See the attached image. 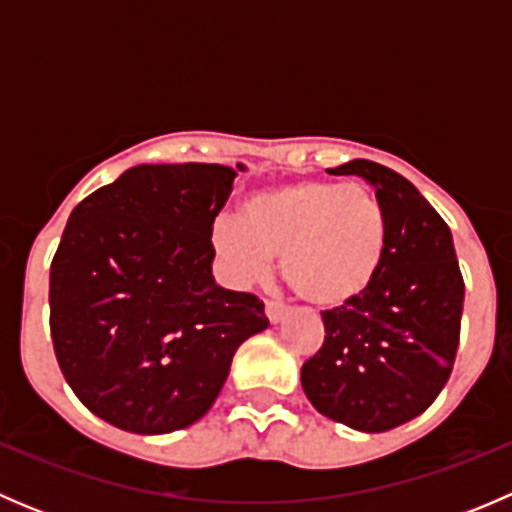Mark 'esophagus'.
Returning <instances> with one entry per match:
<instances>
[{"mask_svg": "<svg viewBox=\"0 0 512 512\" xmlns=\"http://www.w3.org/2000/svg\"><path fill=\"white\" fill-rule=\"evenodd\" d=\"M287 312H289V309L285 307V304H280V302H267V307H265L267 319H270L272 324H280L282 319L287 317Z\"/></svg>", "mask_w": 512, "mask_h": 512, "instance_id": "34e87169", "label": "esophagus"}]
</instances>
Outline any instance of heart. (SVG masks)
Returning a JSON list of instances; mask_svg holds the SVG:
<instances>
[{
    "label": "heart",
    "mask_w": 512,
    "mask_h": 512,
    "mask_svg": "<svg viewBox=\"0 0 512 512\" xmlns=\"http://www.w3.org/2000/svg\"><path fill=\"white\" fill-rule=\"evenodd\" d=\"M215 257L232 285H255L280 255L282 277L322 309L352 304L379 277L389 215L374 190L337 180H289L242 200V218H218Z\"/></svg>",
    "instance_id": "heart-1"
}]
</instances>
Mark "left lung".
I'll return each mask as SVG.
<instances>
[{
    "mask_svg": "<svg viewBox=\"0 0 512 512\" xmlns=\"http://www.w3.org/2000/svg\"><path fill=\"white\" fill-rule=\"evenodd\" d=\"M332 175H356L389 215V247L374 285L324 312V347L302 366L314 409L354 431L381 433L421 416L451 376L461 337L463 287L441 215L396 170L356 158Z\"/></svg>",
    "mask_w": 512,
    "mask_h": 512,
    "instance_id": "8db88e82",
    "label": "left lung"
}]
</instances>
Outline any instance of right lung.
Masks as SVG:
<instances>
[{"mask_svg": "<svg viewBox=\"0 0 512 512\" xmlns=\"http://www.w3.org/2000/svg\"><path fill=\"white\" fill-rule=\"evenodd\" d=\"M237 170L141 163L81 200L51 262V339L81 404L143 436L210 411L232 356L270 327L265 304L223 289L210 242Z\"/></svg>", "mask_w": 512, "mask_h": 512, "instance_id": "add662e5", "label": "right lung"}]
</instances>
